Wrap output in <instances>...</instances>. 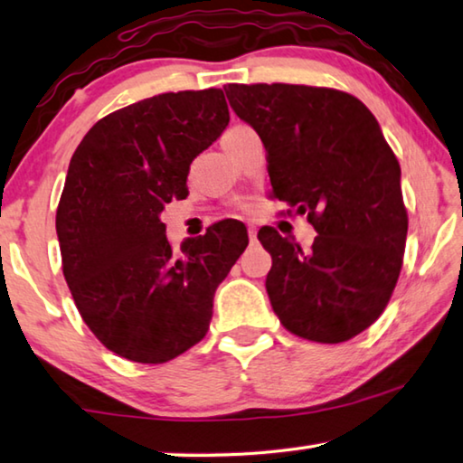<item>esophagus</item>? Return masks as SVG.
Masks as SVG:
<instances>
[{"label": "esophagus", "instance_id": "34e87169", "mask_svg": "<svg viewBox=\"0 0 463 463\" xmlns=\"http://www.w3.org/2000/svg\"><path fill=\"white\" fill-rule=\"evenodd\" d=\"M247 234H249L250 242L257 241V226H253V224H247Z\"/></svg>", "mask_w": 463, "mask_h": 463}]
</instances>
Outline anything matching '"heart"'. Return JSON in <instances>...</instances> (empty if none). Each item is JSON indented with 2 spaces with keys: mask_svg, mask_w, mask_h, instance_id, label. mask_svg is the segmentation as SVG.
<instances>
[{
  "mask_svg": "<svg viewBox=\"0 0 463 463\" xmlns=\"http://www.w3.org/2000/svg\"><path fill=\"white\" fill-rule=\"evenodd\" d=\"M241 128H245V124H232V127L224 132L222 137H226V135H232V132H237V130H241ZM241 208L242 210H249V203H241Z\"/></svg>",
  "mask_w": 463,
  "mask_h": 463,
  "instance_id": "heart-1",
  "label": "heart"
}]
</instances>
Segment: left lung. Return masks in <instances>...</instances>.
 <instances>
[{"label": "left lung", "mask_w": 463, "mask_h": 463, "mask_svg": "<svg viewBox=\"0 0 463 463\" xmlns=\"http://www.w3.org/2000/svg\"><path fill=\"white\" fill-rule=\"evenodd\" d=\"M224 91L263 140L271 194L318 232L308 250L271 226L257 234L271 255L273 312L302 339H354L380 318L402 269L409 214L396 155L351 93L288 83Z\"/></svg>", "instance_id": "left-lung-1"}]
</instances>
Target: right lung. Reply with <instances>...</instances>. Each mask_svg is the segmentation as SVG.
<instances>
[{
	"instance_id": "add662e5",
	"label": "right lung",
	"mask_w": 463,
	"mask_h": 463,
	"mask_svg": "<svg viewBox=\"0 0 463 463\" xmlns=\"http://www.w3.org/2000/svg\"><path fill=\"white\" fill-rule=\"evenodd\" d=\"M229 118L221 90L159 93L98 120L69 163L62 276L83 323L128 362L165 364L202 341L216 288L247 247L242 224L221 221L175 253L159 221Z\"/></svg>"
}]
</instances>
